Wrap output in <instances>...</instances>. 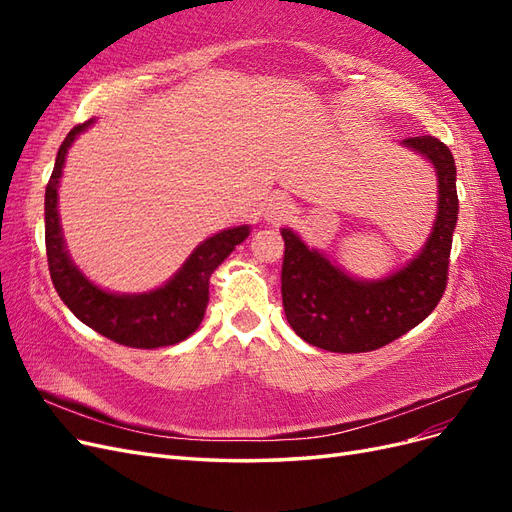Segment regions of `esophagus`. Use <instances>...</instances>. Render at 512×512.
<instances>
[{"mask_svg":"<svg viewBox=\"0 0 512 512\" xmlns=\"http://www.w3.org/2000/svg\"><path fill=\"white\" fill-rule=\"evenodd\" d=\"M288 213H290V203L286 196H280V194L269 196L267 205H265V220H269V222L282 220Z\"/></svg>","mask_w":512,"mask_h":512,"instance_id":"1","label":"esophagus"}]
</instances>
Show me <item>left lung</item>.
Listing matches in <instances>:
<instances>
[{
    "label": "left lung",
    "instance_id": "8db88e82",
    "mask_svg": "<svg viewBox=\"0 0 512 512\" xmlns=\"http://www.w3.org/2000/svg\"><path fill=\"white\" fill-rule=\"evenodd\" d=\"M425 158L438 177V211L425 245L404 267L378 280H361L324 252L282 228V301L301 339L329 352H369L421 324L442 299L457 226V168L453 153L433 136L401 141Z\"/></svg>",
    "mask_w": 512,
    "mask_h": 512
}]
</instances>
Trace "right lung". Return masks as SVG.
Masks as SVG:
<instances>
[{
	"instance_id": "1",
	"label": "right lung",
	"mask_w": 512,
	"mask_h": 512,
	"mask_svg": "<svg viewBox=\"0 0 512 512\" xmlns=\"http://www.w3.org/2000/svg\"><path fill=\"white\" fill-rule=\"evenodd\" d=\"M96 119L70 130L61 143L53 175L44 194V241L49 271L59 299L89 329L130 348H164L188 339L205 318L209 280L213 271L239 243L250 237L252 226L224 228L194 247L179 271L162 286L147 292H111L100 288L74 265L59 222V181L72 143Z\"/></svg>"
}]
</instances>
